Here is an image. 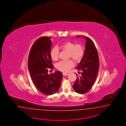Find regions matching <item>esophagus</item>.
I'll return each mask as SVG.
<instances>
[{"mask_svg":"<svg viewBox=\"0 0 126 126\" xmlns=\"http://www.w3.org/2000/svg\"><path fill=\"white\" fill-rule=\"evenodd\" d=\"M68 75V74H67V73H63V76H67Z\"/></svg>","mask_w":126,"mask_h":126,"instance_id":"obj_1","label":"esophagus"}]
</instances>
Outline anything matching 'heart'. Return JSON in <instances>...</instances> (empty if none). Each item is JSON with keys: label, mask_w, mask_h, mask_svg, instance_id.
Here are the masks:
<instances>
[{"label": "heart", "mask_w": 126, "mask_h": 126, "mask_svg": "<svg viewBox=\"0 0 126 126\" xmlns=\"http://www.w3.org/2000/svg\"><path fill=\"white\" fill-rule=\"evenodd\" d=\"M61 49L68 52V58H72L76 63L79 62L83 57L84 49L81 44H76L75 42L68 41L64 42L57 47H54L50 52V56L52 60L56 61L58 60L59 51ZM74 65L73 61L70 60L66 61H61L56 65L57 68L63 73L68 72L69 70Z\"/></svg>", "instance_id": "obj_1"}]
</instances>
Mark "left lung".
Masks as SVG:
<instances>
[{
    "instance_id": "obj_1",
    "label": "left lung",
    "mask_w": 126,
    "mask_h": 126,
    "mask_svg": "<svg viewBox=\"0 0 126 126\" xmlns=\"http://www.w3.org/2000/svg\"><path fill=\"white\" fill-rule=\"evenodd\" d=\"M83 37L86 40L84 54L76 68L81 72V75L78 77L76 74L77 79L73 86L75 92L81 94L87 92L92 88L96 79L99 67L98 54L94 42L88 37L84 36Z\"/></svg>"
}]
</instances>
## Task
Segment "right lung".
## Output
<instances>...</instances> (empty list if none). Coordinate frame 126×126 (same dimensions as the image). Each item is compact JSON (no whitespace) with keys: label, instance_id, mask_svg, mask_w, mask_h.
<instances>
[{"label":"right lung","instance_id":"right-lung-1","mask_svg":"<svg viewBox=\"0 0 126 126\" xmlns=\"http://www.w3.org/2000/svg\"><path fill=\"white\" fill-rule=\"evenodd\" d=\"M50 37L38 39L31 48L28 58V69L31 79L38 90L46 95L56 93L61 87L62 73L55 71L48 74V69L53 68L50 50L52 42Z\"/></svg>","mask_w":126,"mask_h":126}]
</instances>
